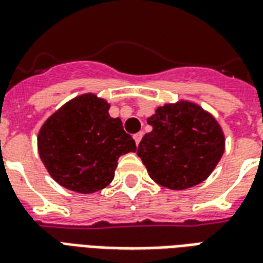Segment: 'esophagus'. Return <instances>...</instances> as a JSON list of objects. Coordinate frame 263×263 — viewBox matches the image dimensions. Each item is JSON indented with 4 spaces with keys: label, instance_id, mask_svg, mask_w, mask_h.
Listing matches in <instances>:
<instances>
[{
    "label": "esophagus",
    "instance_id": "1",
    "mask_svg": "<svg viewBox=\"0 0 263 263\" xmlns=\"http://www.w3.org/2000/svg\"><path fill=\"white\" fill-rule=\"evenodd\" d=\"M143 139V132H140V133L134 134V141H136V145H139L140 141Z\"/></svg>",
    "mask_w": 263,
    "mask_h": 263
}]
</instances>
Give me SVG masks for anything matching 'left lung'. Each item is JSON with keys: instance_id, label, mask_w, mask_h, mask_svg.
Returning a JSON list of instances; mask_svg holds the SVG:
<instances>
[{"instance_id": "obj_1", "label": "left lung", "mask_w": 263, "mask_h": 263, "mask_svg": "<svg viewBox=\"0 0 263 263\" xmlns=\"http://www.w3.org/2000/svg\"><path fill=\"white\" fill-rule=\"evenodd\" d=\"M153 130L140 141L137 155L155 183L185 190L202 183L224 153V133L208 110L195 102L158 106L147 119Z\"/></svg>"}]
</instances>
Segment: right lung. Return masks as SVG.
<instances>
[{"instance_id":"right-lung-1","label":"right lung","mask_w":263,"mask_h":263,"mask_svg":"<svg viewBox=\"0 0 263 263\" xmlns=\"http://www.w3.org/2000/svg\"><path fill=\"white\" fill-rule=\"evenodd\" d=\"M109 104L92 92L72 98L41 126L37 148L45 169L59 185L91 194L115 177L120 155L136 151Z\"/></svg>"}]
</instances>
